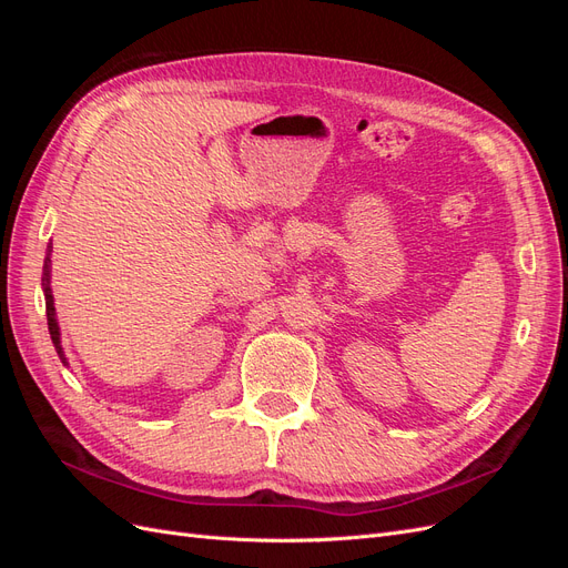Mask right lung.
<instances>
[{"mask_svg":"<svg viewBox=\"0 0 568 568\" xmlns=\"http://www.w3.org/2000/svg\"><path fill=\"white\" fill-rule=\"evenodd\" d=\"M49 261V257H47ZM44 291H47V303H49V332H51V341L57 343V351L61 353L59 346V329H57V320H54V307H51V291H49V265H44Z\"/></svg>","mask_w":568,"mask_h":568,"instance_id":"obj_1","label":"right lung"}]
</instances>
